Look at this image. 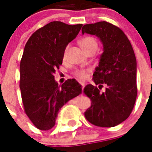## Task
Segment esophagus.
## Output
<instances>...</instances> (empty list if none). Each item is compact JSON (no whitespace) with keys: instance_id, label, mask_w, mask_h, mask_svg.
<instances>
[{"instance_id":"esophagus-1","label":"esophagus","mask_w":152,"mask_h":152,"mask_svg":"<svg viewBox=\"0 0 152 152\" xmlns=\"http://www.w3.org/2000/svg\"><path fill=\"white\" fill-rule=\"evenodd\" d=\"M80 84H81V86H82V88H83H83L85 87V84H84V83H80Z\"/></svg>"}]
</instances>
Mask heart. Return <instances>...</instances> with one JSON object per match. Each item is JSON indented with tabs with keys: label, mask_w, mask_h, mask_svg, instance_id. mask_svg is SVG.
Listing matches in <instances>:
<instances>
[{
	"label": "heart",
	"mask_w": 152,
	"mask_h": 152,
	"mask_svg": "<svg viewBox=\"0 0 152 152\" xmlns=\"http://www.w3.org/2000/svg\"><path fill=\"white\" fill-rule=\"evenodd\" d=\"M79 44L84 52H86L88 49L91 48V47L97 48V42L95 40V39H93L91 37H84L80 40ZM64 57H65V53H64ZM74 74H75L76 78L80 80H83L87 77V72L84 71V70H77V71L75 72Z\"/></svg>",
	"instance_id": "b5f03b06"
}]
</instances>
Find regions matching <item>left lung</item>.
Masks as SVG:
<instances>
[{
	"instance_id": "obj_1",
	"label": "left lung",
	"mask_w": 152,
	"mask_h": 152,
	"mask_svg": "<svg viewBox=\"0 0 152 152\" xmlns=\"http://www.w3.org/2000/svg\"><path fill=\"white\" fill-rule=\"evenodd\" d=\"M92 34L100 39L103 53L95 68L93 80L96 85L106 84L101 94L92 84L84 88L91 106L84 113L86 119L100 127H113L129 118L137 95V59L125 33L106 21L85 24L82 34Z\"/></svg>"
}]
</instances>
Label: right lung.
I'll return each mask as SVG.
<instances>
[{
	"mask_svg": "<svg viewBox=\"0 0 152 152\" xmlns=\"http://www.w3.org/2000/svg\"><path fill=\"white\" fill-rule=\"evenodd\" d=\"M82 26L50 22L37 30L25 45L20 88L25 113L39 129H52L62 106L82 93V87L75 79L67 80L61 86L54 79L66 46Z\"/></svg>",
	"mask_w": 152,
	"mask_h": 152,
	"instance_id": "1",
	"label": "right lung"
}]
</instances>
